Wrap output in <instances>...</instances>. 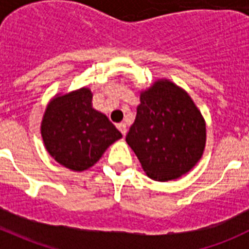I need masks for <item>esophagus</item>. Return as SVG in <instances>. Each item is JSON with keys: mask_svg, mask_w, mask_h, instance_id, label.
Listing matches in <instances>:
<instances>
[{"mask_svg": "<svg viewBox=\"0 0 249 249\" xmlns=\"http://www.w3.org/2000/svg\"><path fill=\"white\" fill-rule=\"evenodd\" d=\"M117 128L120 129V132H121V133H122L123 136H126V133H127L126 123H118V124H117Z\"/></svg>", "mask_w": 249, "mask_h": 249, "instance_id": "1", "label": "esophagus"}]
</instances>
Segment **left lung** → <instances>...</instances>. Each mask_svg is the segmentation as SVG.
Wrapping results in <instances>:
<instances>
[{
    "label": "left lung",
    "instance_id": "8db88e82",
    "mask_svg": "<svg viewBox=\"0 0 249 249\" xmlns=\"http://www.w3.org/2000/svg\"><path fill=\"white\" fill-rule=\"evenodd\" d=\"M126 142L148 177L169 181L191 171L202 157L206 124L190 96L162 80L141 94Z\"/></svg>",
    "mask_w": 249,
    "mask_h": 249
}]
</instances>
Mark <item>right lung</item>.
Here are the masks:
<instances>
[{"label":"right lung","instance_id":"1","mask_svg":"<svg viewBox=\"0 0 249 249\" xmlns=\"http://www.w3.org/2000/svg\"><path fill=\"white\" fill-rule=\"evenodd\" d=\"M41 133L48 153L72 171H85L93 166L109 144L122 137L105 114L92 108L89 89L51 101Z\"/></svg>","mask_w":249,"mask_h":249}]
</instances>
